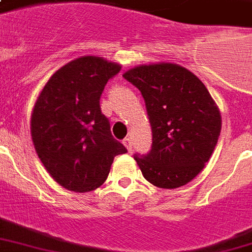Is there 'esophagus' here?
I'll list each match as a JSON object with an SVG mask.
<instances>
[{"instance_id":"obj_1","label":"esophagus","mask_w":252,"mask_h":252,"mask_svg":"<svg viewBox=\"0 0 252 252\" xmlns=\"http://www.w3.org/2000/svg\"><path fill=\"white\" fill-rule=\"evenodd\" d=\"M123 144L126 145V148L128 149V152L133 151V145H132V140L129 137H126V139L123 140Z\"/></svg>"}]
</instances>
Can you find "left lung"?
I'll return each instance as SVG.
<instances>
[{"label":"left lung","instance_id":"8db88e82","mask_svg":"<svg viewBox=\"0 0 252 252\" xmlns=\"http://www.w3.org/2000/svg\"><path fill=\"white\" fill-rule=\"evenodd\" d=\"M139 88L152 126V149L134 155L144 178L162 189L186 185L203 169L220 133V113L205 84L173 63L123 75Z\"/></svg>","mask_w":252,"mask_h":252}]
</instances>
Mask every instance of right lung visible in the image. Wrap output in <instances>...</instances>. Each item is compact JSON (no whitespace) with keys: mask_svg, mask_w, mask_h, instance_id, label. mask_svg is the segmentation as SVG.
Segmentation results:
<instances>
[{"mask_svg":"<svg viewBox=\"0 0 252 252\" xmlns=\"http://www.w3.org/2000/svg\"><path fill=\"white\" fill-rule=\"evenodd\" d=\"M120 68L103 58H78L59 68L36 99L32 143L50 176L67 190H95L115 156L126 153L100 109L105 84Z\"/></svg>","mask_w":252,"mask_h":252,"instance_id":"obj_1","label":"right lung"}]
</instances>
